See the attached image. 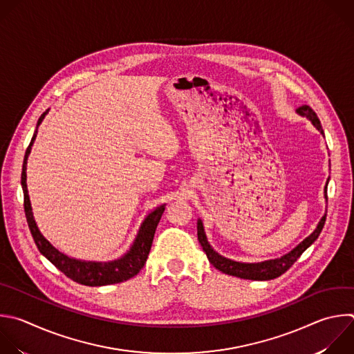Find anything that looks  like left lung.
Masks as SVG:
<instances>
[{
    "label": "left lung",
    "instance_id": "left-lung-1",
    "mask_svg": "<svg viewBox=\"0 0 354 354\" xmlns=\"http://www.w3.org/2000/svg\"><path fill=\"white\" fill-rule=\"evenodd\" d=\"M297 112L303 116H307L308 120L313 122V125L321 132L324 133L322 131V127H321V122L318 120L317 113L308 106V105H301L297 108ZM325 197L328 198L326 196V187H325ZM325 219H326V214L321 218L317 229L310 234L308 238H306L296 249H293L289 254L281 257V259H277V260H270V261H264V263H257V264H246V263H238V261H232V260H227L222 256H219L218 253H215L212 250V248L209 246V243L207 242V238H205V233H204V227H203V222L201 219H198L197 222V236H198V242L203 248V250L205 252L209 263L219 271H222L223 274H227V275H232V277H238V278H242V279H253V281H270V279H275L278 277H281L282 274H285L296 261L297 259L303 254V252L311 246L315 239L319 236V233L324 227V223H325Z\"/></svg>",
    "mask_w": 354,
    "mask_h": 354
}]
</instances>
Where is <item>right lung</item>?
Returning <instances> with one entry per match:
<instances>
[{
    "label": "right lung",
    "mask_w": 354,
    "mask_h": 354,
    "mask_svg": "<svg viewBox=\"0 0 354 354\" xmlns=\"http://www.w3.org/2000/svg\"><path fill=\"white\" fill-rule=\"evenodd\" d=\"M47 111L41 113L37 121V128L44 120ZM37 128L36 132L32 138V142L26 150L25 158H24V167H22V176H21V183L24 189V207H25V215L26 221L30 229V233L33 236V241L39 249V252L48 260L51 261L61 272H64L68 278L72 281L86 285V286H104V285H111V283H120L124 281H128L133 278L135 275L139 274V271L143 268V266L147 261L153 239H154V233L157 229V225L161 219V215L165 209V205L157 207L153 212H150L139 233L138 238L131 248V250L120 260L109 261V263H93V261H80L75 259H69L68 256L62 254L58 252L44 236L40 233L30 207V200L28 194V185H26V164H28V157L30 154L32 145L36 139L37 135Z\"/></svg>",
    "instance_id": "1"
}]
</instances>
